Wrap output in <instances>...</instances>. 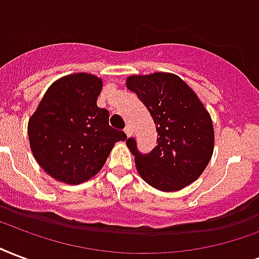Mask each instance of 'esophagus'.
I'll use <instances>...</instances> for the list:
<instances>
[{"label":"esophagus","instance_id":"obj_1","mask_svg":"<svg viewBox=\"0 0 259 259\" xmlns=\"http://www.w3.org/2000/svg\"><path fill=\"white\" fill-rule=\"evenodd\" d=\"M125 134L127 136V137H130V136H132V129H130V126H126L125 127Z\"/></svg>","mask_w":259,"mask_h":259}]
</instances>
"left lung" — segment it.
<instances>
[{"mask_svg": "<svg viewBox=\"0 0 259 259\" xmlns=\"http://www.w3.org/2000/svg\"><path fill=\"white\" fill-rule=\"evenodd\" d=\"M127 90L137 95L153 118L157 145L140 153L134 138L126 145L144 181L160 191H178L198 179L214 148L212 118L195 92L172 73L129 76Z\"/></svg>", "mask_w": 259, "mask_h": 259, "instance_id": "left-lung-1", "label": "left lung"}]
</instances>
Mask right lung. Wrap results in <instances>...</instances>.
Listing matches in <instances>:
<instances>
[{
	"mask_svg": "<svg viewBox=\"0 0 259 259\" xmlns=\"http://www.w3.org/2000/svg\"><path fill=\"white\" fill-rule=\"evenodd\" d=\"M102 78L74 73L49 87L28 121L29 147L51 178L80 185L102 169L110 152L126 134L108 125V111L96 102Z\"/></svg>",
	"mask_w": 259,
	"mask_h": 259,
	"instance_id": "right-lung-1",
	"label": "right lung"
}]
</instances>
